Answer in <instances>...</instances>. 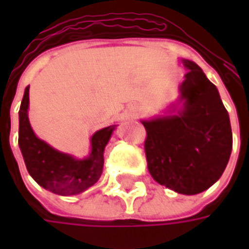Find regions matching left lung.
Masks as SVG:
<instances>
[{
	"instance_id": "1",
	"label": "left lung",
	"mask_w": 249,
	"mask_h": 249,
	"mask_svg": "<svg viewBox=\"0 0 249 249\" xmlns=\"http://www.w3.org/2000/svg\"><path fill=\"white\" fill-rule=\"evenodd\" d=\"M188 71L180 87L178 114L142 121L148 171L175 192L196 195L224 172L232 151L230 116L219 90L201 68L183 60Z\"/></svg>"
}]
</instances>
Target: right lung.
Returning a JSON list of instances; mask_svg holds the SVG:
<instances>
[{
	"mask_svg": "<svg viewBox=\"0 0 249 249\" xmlns=\"http://www.w3.org/2000/svg\"><path fill=\"white\" fill-rule=\"evenodd\" d=\"M28 108L29 87L25 89L18 112V145L26 169L36 183L61 196L81 193L97 183L103 173L104 149L116 125L97 130L90 139V155L84 160H77L71 155L56 151L35 135L28 117Z\"/></svg>",
	"mask_w": 249,
	"mask_h": 249,
	"instance_id": "right-lung-1",
	"label": "right lung"
}]
</instances>
